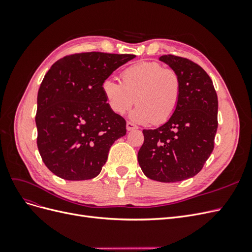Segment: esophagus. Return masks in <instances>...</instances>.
I'll return each mask as SVG.
<instances>
[{"label": "esophagus", "instance_id": "1", "mask_svg": "<svg viewBox=\"0 0 252 252\" xmlns=\"http://www.w3.org/2000/svg\"><path fill=\"white\" fill-rule=\"evenodd\" d=\"M126 129H127L128 131H131V130H133V129H136V126L133 123H131V122H127V123H126Z\"/></svg>", "mask_w": 252, "mask_h": 252}]
</instances>
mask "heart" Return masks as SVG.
<instances>
[{
  "mask_svg": "<svg viewBox=\"0 0 252 252\" xmlns=\"http://www.w3.org/2000/svg\"><path fill=\"white\" fill-rule=\"evenodd\" d=\"M122 84L112 79L102 83V93L108 107L124 114L136 102L130 119L138 124H163L178 107L181 79L171 68L157 62H141L122 72Z\"/></svg>",
  "mask_w": 252,
  "mask_h": 252,
  "instance_id": "1",
  "label": "heart"
}]
</instances>
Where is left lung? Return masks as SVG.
I'll return each instance as SVG.
<instances>
[{"label": "left lung", "instance_id": "1", "mask_svg": "<svg viewBox=\"0 0 252 252\" xmlns=\"http://www.w3.org/2000/svg\"><path fill=\"white\" fill-rule=\"evenodd\" d=\"M158 60L179 74L181 96L165 124L143 130L138 161L147 178L173 183L194 177L210 157L218 129V95L201 66L172 55Z\"/></svg>", "mask_w": 252, "mask_h": 252}]
</instances>
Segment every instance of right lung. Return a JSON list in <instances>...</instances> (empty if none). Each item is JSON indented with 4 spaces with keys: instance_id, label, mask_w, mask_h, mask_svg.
<instances>
[{
    "instance_id": "add662e5",
    "label": "right lung",
    "mask_w": 252,
    "mask_h": 252,
    "mask_svg": "<svg viewBox=\"0 0 252 252\" xmlns=\"http://www.w3.org/2000/svg\"><path fill=\"white\" fill-rule=\"evenodd\" d=\"M133 55L84 52L53 64L37 93V148L59 178H95L111 145L126 134V121L110 110L102 83Z\"/></svg>"
}]
</instances>
